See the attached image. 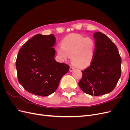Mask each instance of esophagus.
Here are the masks:
<instances>
[{"label": "esophagus", "instance_id": "obj_1", "mask_svg": "<svg viewBox=\"0 0 130 130\" xmlns=\"http://www.w3.org/2000/svg\"><path fill=\"white\" fill-rule=\"evenodd\" d=\"M74 70H75V68L73 67H70V68H69V71L70 72H73Z\"/></svg>", "mask_w": 130, "mask_h": 130}]
</instances>
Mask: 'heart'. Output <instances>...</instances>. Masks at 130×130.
Here are the masks:
<instances>
[{
    "instance_id": "obj_1",
    "label": "heart",
    "mask_w": 130,
    "mask_h": 130,
    "mask_svg": "<svg viewBox=\"0 0 130 130\" xmlns=\"http://www.w3.org/2000/svg\"><path fill=\"white\" fill-rule=\"evenodd\" d=\"M57 48L59 56L63 60L70 56L72 64L80 68L89 67L94 59L95 43L93 38L72 34L64 37Z\"/></svg>"
}]
</instances>
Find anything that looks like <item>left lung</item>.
<instances>
[{
	"instance_id": "obj_1",
	"label": "left lung",
	"mask_w": 130,
	"mask_h": 130,
	"mask_svg": "<svg viewBox=\"0 0 130 130\" xmlns=\"http://www.w3.org/2000/svg\"><path fill=\"white\" fill-rule=\"evenodd\" d=\"M95 51L90 66L82 71L78 86L90 95L99 96L112 92L121 76V58L117 47L100 32L94 34Z\"/></svg>"
}]
</instances>
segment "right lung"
Listing matches in <instances>:
<instances>
[{
    "mask_svg": "<svg viewBox=\"0 0 130 130\" xmlns=\"http://www.w3.org/2000/svg\"><path fill=\"white\" fill-rule=\"evenodd\" d=\"M56 38L53 34H37L19 51L16 67L18 80L27 92L46 96L53 93L69 66L55 60L53 48Z\"/></svg>",
    "mask_w": 130,
    "mask_h": 130,
    "instance_id": "right-lung-1",
    "label": "right lung"
}]
</instances>
